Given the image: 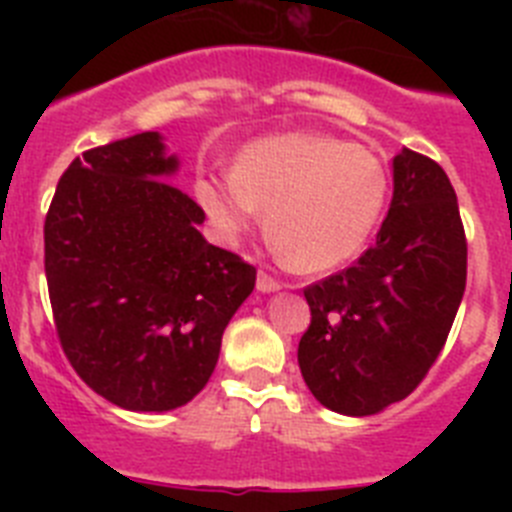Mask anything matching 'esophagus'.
Instances as JSON below:
<instances>
[{
	"label": "esophagus",
	"instance_id": "1",
	"mask_svg": "<svg viewBox=\"0 0 512 512\" xmlns=\"http://www.w3.org/2000/svg\"><path fill=\"white\" fill-rule=\"evenodd\" d=\"M256 287H259V292H277V289H282V282L271 277L269 271L261 269L259 279H256Z\"/></svg>",
	"mask_w": 512,
	"mask_h": 512
}]
</instances>
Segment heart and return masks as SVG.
<instances>
[{
	"label": "heart",
	"mask_w": 512,
	"mask_h": 512,
	"mask_svg": "<svg viewBox=\"0 0 512 512\" xmlns=\"http://www.w3.org/2000/svg\"><path fill=\"white\" fill-rule=\"evenodd\" d=\"M390 194L384 164L336 135L287 133L256 140L233 174L205 176L197 200L225 238L261 220L284 259L300 271L343 264L377 228Z\"/></svg>",
	"instance_id": "b5f03b06"
}]
</instances>
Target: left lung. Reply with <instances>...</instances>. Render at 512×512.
<instances>
[{
	"label": "left lung",
	"instance_id": "1",
	"mask_svg": "<svg viewBox=\"0 0 512 512\" xmlns=\"http://www.w3.org/2000/svg\"><path fill=\"white\" fill-rule=\"evenodd\" d=\"M464 287L467 235L454 187L433 158L402 148L377 243L305 287L312 318L297 361L315 400L343 415L405 400L446 346Z\"/></svg>",
	"mask_w": 512,
	"mask_h": 512
}]
</instances>
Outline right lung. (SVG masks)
Segmentation results:
<instances>
[{"mask_svg":"<svg viewBox=\"0 0 512 512\" xmlns=\"http://www.w3.org/2000/svg\"><path fill=\"white\" fill-rule=\"evenodd\" d=\"M158 133L84 151L45 215V279L63 354L125 410L182 408L212 377L256 266L202 238L205 210L164 179Z\"/></svg>","mask_w":512,"mask_h":512,"instance_id":"right-lung-1","label":"right lung"}]
</instances>
